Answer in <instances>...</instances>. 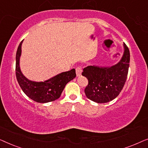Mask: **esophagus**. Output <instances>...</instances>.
Listing matches in <instances>:
<instances>
[{"mask_svg": "<svg viewBox=\"0 0 148 148\" xmlns=\"http://www.w3.org/2000/svg\"><path fill=\"white\" fill-rule=\"evenodd\" d=\"M75 71H76L77 75L80 76L81 75H82V67L81 66H77L76 69H75Z\"/></svg>", "mask_w": 148, "mask_h": 148, "instance_id": "esophagus-1", "label": "esophagus"}]
</instances>
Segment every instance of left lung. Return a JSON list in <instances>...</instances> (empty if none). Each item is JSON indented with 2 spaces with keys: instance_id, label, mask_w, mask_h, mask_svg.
I'll use <instances>...</instances> for the list:
<instances>
[{
  "instance_id": "1",
  "label": "left lung",
  "mask_w": 148,
  "mask_h": 148,
  "mask_svg": "<svg viewBox=\"0 0 148 148\" xmlns=\"http://www.w3.org/2000/svg\"><path fill=\"white\" fill-rule=\"evenodd\" d=\"M125 51L120 62L110 67L88 66L82 75L88 80L85 94L97 103H106L119 96L126 82L130 61L129 48L124 43Z\"/></svg>"
}]
</instances>
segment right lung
Listing matches in <instances>:
<instances>
[{
    "instance_id": "obj_1",
    "label": "right lung",
    "mask_w": 148,
    "mask_h": 148,
    "mask_svg": "<svg viewBox=\"0 0 148 148\" xmlns=\"http://www.w3.org/2000/svg\"><path fill=\"white\" fill-rule=\"evenodd\" d=\"M22 42L23 40L20 42L16 53L15 73L17 80L23 92L32 100L39 103L52 102L59 98L66 84L76 77L75 69L62 72L45 82H36L27 79L19 68Z\"/></svg>"
}]
</instances>
